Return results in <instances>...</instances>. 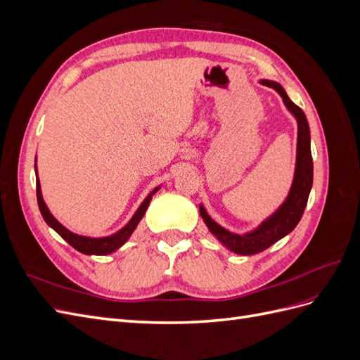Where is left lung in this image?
I'll use <instances>...</instances> for the list:
<instances>
[{"instance_id": "obj_1", "label": "left lung", "mask_w": 360, "mask_h": 360, "mask_svg": "<svg viewBox=\"0 0 360 360\" xmlns=\"http://www.w3.org/2000/svg\"><path fill=\"white\" fill-rule=\"evenodd\" d=\"M263 85L271 86L282 97V102L285 103L287 110L294 115L297 122V155H296V169H294V179L291 183L290 192L285 201L279 205V209L270 214L266 221L261 222L255 230L236 234L226 228L221 226L216 221H213L205 212L204 205L200 204V214L204 224L209 228V231L219 240L228 250H231L238 255H254L263 252L264 249L281 240L291 233L299 224L300 217L307 207L309 192L312 188V156H311V134L309 124L304 112L297 105L291 102L285 90L282 89L281 84L275 81L263 79L259 81Z\"/></svg>"}]
</instances>
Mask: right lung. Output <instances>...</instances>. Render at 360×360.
I'll return each instance as SVG.
<instances>
[{
    "label": "right lung",
    "instance_id": "add662e5",
    "mask_svg": "<svg viewBox=\"0 0 360 360\" xmlns=\"http://www.w3.org/2000/svg\"><path fill=\"white\" fill-rule=\"evenodd\" d=\"M36 160H37V158H36ZM34 169H36V184H37V202H39V209H40L43 219H45V222L52 228V230L57 231L70 246H73L76 250H79V252H82L85 255H108V254L115 252L118 248H122L129 240V237L132 236V233L135 231V228L138 226L139 221L143 219V216L146 214V212L148 209L151 197H153V195L160 189V186H158L147 195L146 200L141 202L138 210L132 216V219H130L122 228V230H118L117 233H114L111 236H105V237H89V236H81V234L72 233L52 216L46 202L43 201V197H41L40 180L37 176V165H34Z\"/></svg>",
    "mask_w": 360,
    "mask_h": 360
}]
</instances>
